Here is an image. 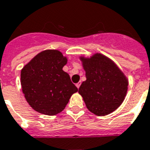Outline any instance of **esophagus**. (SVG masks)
Segmentation results:
<instances>
[{
	"mask_svg": "<svg viewBox=\"0 0 150 150\" xmlns=\"http://www.w3.org/2000/svg\"><path fill=\"white\" fill-rule=\"evenodd\" d=\"M75 86H76V87H77L78 89H79L80 86H81V82H78V83H76V85H75Z\"/></svg>",
	"mask_w": 150,
	"mask_h": 150,
	"instance_id": "esophagus-1",
	"label": "esophagus"
}]
</instances>
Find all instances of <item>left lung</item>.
I'll return each instance as SVG.
<instances>
[{
	"label": "left lung",
	"mask_w": 150,
	"mask_h": 150,
	"mask_svg": "<svg viewBox=\"0 0 150 150\" xmlns=\"http://www.w3.org/2000/svg\"><path fill=\"white\" fill-rule=\"evenodd\" d=\"M86 80L79 89L87 109L98 116L114 112L123 103L128 80L114 61L101 54L80 57Z\"/></svg>",
	"instance_id": "obj_1"
}]
</instances>
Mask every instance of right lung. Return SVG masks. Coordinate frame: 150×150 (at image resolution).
I'll use <instances>...</instances> for the list:
<instances>
[{"mask_svg": "<svg viewBox=\"0 0 150 150\" xmlns=\"http://www.w3.org/2000/svg\"><path fill=\"white\" fill-rule=\"evenodd\" d=\"M68 62L61 52L46 50L39 53L21 71L22 92L30 107L46 115L61 112L77 87L63 67Z\"/></svg>", "mask_w": 150, "mask_h": 150, "instance_id": "1", "label": "right lung"}]
</instances>
